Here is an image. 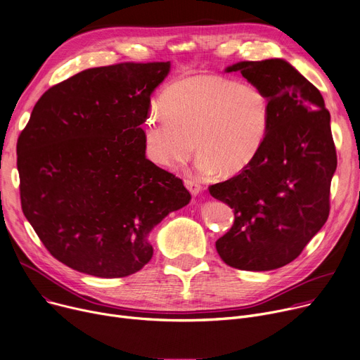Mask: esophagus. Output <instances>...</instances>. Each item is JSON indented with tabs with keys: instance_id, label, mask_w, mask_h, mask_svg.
I'll return each instance as SVG.
<instances>
[{
	"instance_id": "34e87169",
	"label": "esophagus",
	"mask_w": 360,
	"mask_h": 360,
	"mask_svg": "<svg viewBox=\"0 0 360 360\" xmlns=\"http://www.w3.org/2000/svg\"><path fill=\"white\" fill-rule=\"evenodd\" d=\"M185 186H186V189L189 191L191 195H193V197L200 195L201 191H202V186L198 182L193 181V179H185Z\"/></svg>"
}]
</instances>
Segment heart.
I'll use <instances>...</instances> for the list:
<instances>
[{"mask_svg":"<svg viewBox=\"0 0 360 360\" xmlns=\"http://www.w3.org/2000/svg\"><path fill=\"white\" fill-rule=\"evenodd\" d=\"M145 122L146 156L176 169L200 152L195 167L210 176L234 175L249 166L271 126L268 94L252 82L221 75H194L167 86Z\"/></svg>","mask_w":360,"mask_h":360,"instance_id":"obj_1","label":"heart"}]
</instances>
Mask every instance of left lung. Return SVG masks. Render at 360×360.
Returning <instances> with one entry per match:
<instances>
[{
	"label": "left lung",
	"mask_w": 360,
	"mask_h": 360,
	"mask_svg": "<svg viewBox=\"0 0 360 360\" xmlns=\"http://www.w3.org/2000/svg\"><path fill=\"white\" fill-rule=\"evenodd\" d=\"M271 101L265 143L245 169L210 186L234 210L233 227L215 248L229 266L274 271L288 265L324 226L338 156L320 91L285 59L237 62Z\"/></svg>",
	"instance_id": "1"
}]
</instances>
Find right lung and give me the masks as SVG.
I'll list each match as a JSON object with an SVG mask.
<instances>
[{"mask_svg": "<svg viewBox=\"0 0 360 360\" xmlns=\"http://www.w3.org/2000/svg\"><path fill=\"white\" fill-rule=\"evenodd\" d=\"M171 62L92 68L47 89L18 137L21 208L59 262L123 278L153 256L152 230L191 201L146 158L141 124Z\"/></svg>", "mask_w": 360, "mask_h": 360, "instance_id": "1", "label": "right lung"}]
</instances>
